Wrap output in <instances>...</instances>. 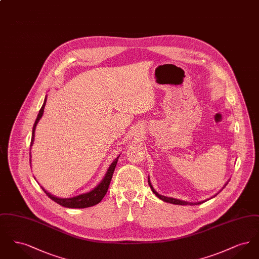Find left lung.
Listing matches in <instances>:
<instances>
[{
    "instance_id": "obj_1",
    "label": "left lung",
    "mask_w": 259,
    "mask_h": 259,
    "mask_svg": "<svg viewBox=\"0 0 259 259\" xmlns=\"http://www.w3.org/2000/svg\"><path fill=\"white\" fill-rule=\"evenodd\" d=\"M228 183H226L225 185L223 186V188L226 186ZM148 185L150 186V188H151V190H152V192L157 196V197L161 199V200H163L164 202H167V203H171V204H175V205H199V204H202V203H204V202H206L207 200H209V199H207V200H205V201H201V202H196V203H189V202H185V201H183V200H179V199H175V198L171 197H166V196H162L160 194H158L156 191H155V189L153 188V186L151 185V183H150V181H149V178H148ZM222 188V189H223ZM218 195V193L214 195V196H217ZM213 196V197H214Z\"/></svg>"
}]
</instances>
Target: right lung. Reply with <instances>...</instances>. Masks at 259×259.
I'll list each match as a JSON object with an SVG mask.
<instances>
[{"instance_id": "obj_1", "label": "right lung", "mask_w": 259, "mask_h": 259, "mask_svg": "<svg viewBox=\"0 0 259 259\" xmlns=\"http://www.w3.org/2000/svg\"><path fill=\"white\" fill-rule=\"evenodd\" d=\"M46 104H47V97L45 98L44 104H42L40 110L38 111L37 119H36V121H35V123H34V126H33L32 139H31V147H32L33 144H34V140H35V130H36L37 122L39 121L40 117H41L42 114H44ZM31 147H30V148H31ZM119 156H120V155H119ZM119 156H118V157H119ZM30 157H31V152H30ZM118 157L115 158V159L113 160V162L111 163V166H110L109 169H108V172H106V176H105L104 179H103V181H102L94 189H92L91 191H89V192H87V193H83V194H80V195H77V196H74V197L72 198H58L51 195L50 192H48L47 190H45L44 187H41V189L45 191V193H46L51 200H53V201L56 202L57 204L61 205L63 207H66V208L82 209V208H88V207L97 205L98 203H100V202L102 201V199L106 195V193H107V191H108V189H109V185L111 184V178H112V175H113V172H114V169H115L116 163H117V160H118ZM30 164H31V158H30Z\"/></svg>"}]
</instances>
